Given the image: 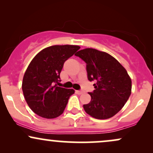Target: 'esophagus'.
<instances>
[{
  "label": "esophagus",
  "instance_id": "esophagus-1",
  "mask_svg": "<svg viewBox=\"0 0 153 153\" xmlns=\"http://www.w3.org/2000/svg\"><path fill=\"white\" fill-rule=\"evenodd\" d=\"M75 92H76V94H78V95H81L83 94V91H76Z\"/></svg>",
  "mask_w": 153,
  "mask_h": 153
}]
</instances>
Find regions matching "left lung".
<instances>
[{"label": "left lung", "mask_w": 153, "mask_h": 153, "mask_svg": "<svg viewBox=\"0 0 153 153\" xmlns=\"http://www.w3.org/2000/svg\"><path fill=\"white\" fill-rule=\"evenodd\" d=\"M75 55L87 64L88 79L96 80V89L89 93L90 103L83 105L85 111L97 119L114 117L131 93V80L126 69L109 54L96 49L85 48Z\"/></svg>", "instance_id": "obj_1"}]
</instances>
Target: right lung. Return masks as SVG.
I'll return each instance as SVG.
<instances>
[{"label": "right lung", "instance_id": "1", "mask_svg": "<svg viewBox=\"0 0 153 153\" xmlns=\"http://www.w3.org/2000/svg\"><path fill=\"white\" fill-rule=\"evenodd\" d=\"M80 47L54 45L40 51L24 73L22 91L28 106L45 119L57 118L64 112L73 89L57 86L64 62Z\"/></svg>", "mask_w": 153, "mask_h": 153}]
</instances>
